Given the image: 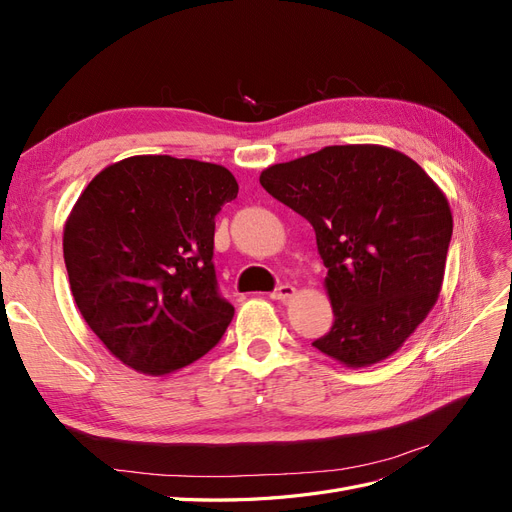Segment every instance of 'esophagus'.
Segmentation results:
<instances>
[{
	"label": "esophagus",
	"mask_w": 512,
	"mask_h": 512,
	"mask_svg": "<svg viewBox=\"0 0 512 512\" xmlns=\"http://www.w3.org/2000/svg\"><path fill=\"white\" fill-rule=\"evenodd\" d=\"M294 294H297V288L290 286V284H282V286H277V288L271 292V299H273V301H288V299L294 297Z\"/></svg>",
	"instance_id": "obj_1"
}]
</instances>
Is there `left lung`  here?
<instances>
[{
  "label": "left lung",
  "instance_id": "obj_1",
  "mask_svg": "<svg viewBox=\"0 0 512 512\" xmlns=\"http://www.w3.org/2000/svg\"><path fill=\"white\" fill-rule=\"evenodd\" d=\"M260 185L316 230L335 320L314 346L352 369L389 359L442 290L453 213L438 183L391 147L333 145Z\"/></svg>",
  "mask_w": 512,
  "mask_h": 512
}]
</instances>
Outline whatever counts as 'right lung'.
<instances>
[{
	"label": "right lung",
	"instance_id": "add662e5",
	"mask_svg": "<svg viewBox=\"0 0 512 512\" xmlns=\"http://www.w3.org/2000/svg\"><path fill=\"white\" fill-rule=\"evenodd\" d=\"M228 168L132 156L89 181L64 226L72 297L113 356L168 376L220 342L235 307L213 267L215 215L237 198Z\"/></svg>",
	"mask_w": 512,
	"mask_h": 512
}]
</instances>
